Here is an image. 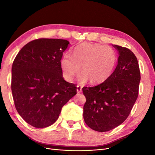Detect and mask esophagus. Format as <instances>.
Listing matches in <instances>:
<instances>
[{"label": "esophagus", "instance_id": "esophagus-1", "mask_svg": "<svg viewBox=\"0 0 155 155\" xmlns=\"http://www.w3.org/2000/svg\"><path fill=\"white\" fill-rule=\"evenodd\" d=\"M82 91V87L80 85H77V92L80 93Z\"/></svg>", "mask_w": 155, "mask_h": 155}]
</instances>
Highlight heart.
Here are the masks:
<instances>
[{
	"label": "heart",
	"mask_w": 155,
	"mask_h": 155,
	"mask_svg": "<svg viewBox=\"0 0 155 155\" xmlns=\"http://www.w3.org/2000/svg\"><path fill=\"white\" fill-rule=\"evenodd\" d=\"M117 58L114 50L109 46L83 43L74 50L73 57L65 55L61 60L63 76L72 81L81 70L79 81L83 83L90 79L91 83L105 81L113 71Z\"/></svg>",
	"instance_id": "heart-1"
}]
</instances>
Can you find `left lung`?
Wrapping results in <instances>:
<instances>
[{"mask_svg": "<svg viewBox=\"0 0 155 155\" xmlns=\"http://www.w3.org/2000/svg\"><path fill=\"white\" fill-rule=\"evenodd\" d=\"M112 46L119 54L114 72L100 85L82 88L86 97L84 120L98 132L110 130L122 124L138 95L140 72L137 57L128 48Z\"/></svg>", "mask_w": 155, "mask_h": 155, "instance_id": "obj_1", "label": "left lung"}]
</instances>
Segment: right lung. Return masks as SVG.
<instances>
[{"mask_svg": "<svg viewBox=\"0 0 155 155\" xmlns=\"http://www.w3.org/2000/svg\"><path fill=\"white\" fill-rule=\"evenodd\" d=\"M69 42L41 38L21 48L12 68V92L18 113L28 124L45 128L54 124L62 107L77 94L63 78L61 60Z\"/></svg>", "mask_w": 155, "mask_h": 155, "instance_id": "1", "label": "right lung"}]
</instances>
